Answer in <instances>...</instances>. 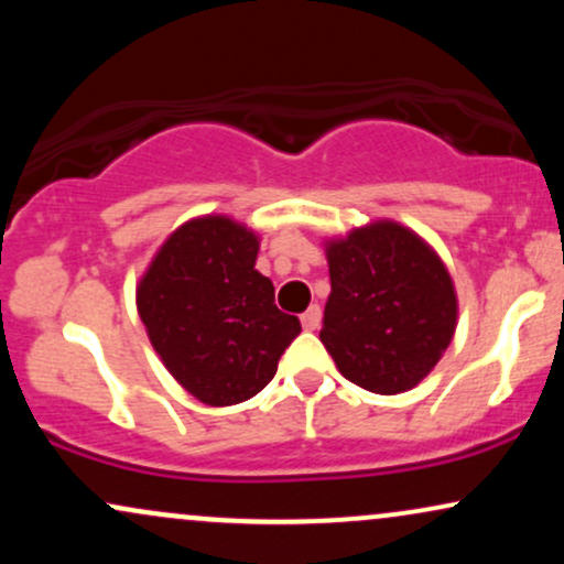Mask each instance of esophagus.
Masks as SVG:
<instances>
[{
	"instance_id": "esophagus-1",
	"label": "esophagus",
	"mask_w": 564,
	"mask_h": 564,
	"mask_svg": "<svg viewBox=\"0 0 564 564\" xmlns=\"http://www.w3.org/2000/svg\"><path fill=\"white\" fill-rule=\"evenodd\" d=\"M321 318H323V313H321L318 304H310L307 313H302V326H304V332H318V328H321Z\"/></svg>"
}]
</instances>
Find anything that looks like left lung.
<instances>
[{
  "instance_id": "1",
  "label": "left lung",
  "mask_w": 564,
  "mask_h": 564,
  "mask_svg": "<svg viewBox=\"0 0 564 564\" xmlns=\"http://www.w3.org/2000/svg\"><path fill=\"white\" fill-rule=\"evenodd\" d=\"M321 341L352 384L398 394L422 381L456 332L458 300L437 251L392 219L326 241Z\"/></svg>"
}]
</instances>
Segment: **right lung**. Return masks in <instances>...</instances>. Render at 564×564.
I'll list each match as a JSON object with an SVG mask.
<instances>
[{
	"label": "right lung",
	"mask_w": 564,
	"mask_h": 564,
	"mask_svg": "<svg viewBox=\"0 0 564 564\" xmlns=\"http://www.w3.org/2000/svg\"><path fill=\"white\" fill-rule=\"evenodd\" d=\"M257 251L260 236L236 219H187L138 283L140 321L161 364L206 405L254 398L302 332L296 315L275 307Z\"/></svg>",
	"instance_id": "1"
}]
</instances>
